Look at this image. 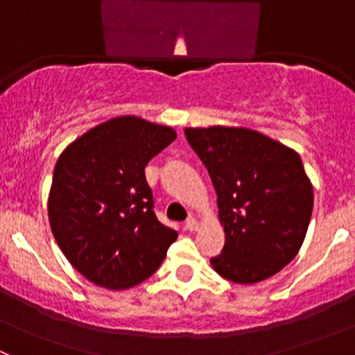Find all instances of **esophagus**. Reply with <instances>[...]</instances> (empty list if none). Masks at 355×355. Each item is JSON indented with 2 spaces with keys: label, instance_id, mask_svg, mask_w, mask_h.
I'll return each mask as SVG.
<instances>
[{
  "label": "esophagus",
  "instance_id": "esophagus-1",
  "mask_svg": "<svg viewBox=\"0 0 355 355\" xmlns=\"http://www.w3.org/2000/svg\"><path fill=\"white\" fill-rule=\"evenodd\" d=\"M198 228H199V223H198V220H196V218H189V220L185 221V230L196 232Z\"/></svg>",
  "mask_w": 355,
  "mask_h": 355
}]
</instances>
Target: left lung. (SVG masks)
I'll use <instances>...</instances> for the list:
<instances>
[{
    "instance_id": "1",
    "label": "left lung",
    "mask_w": 355,
    "mask_h": 355,
    "mask_svg": "<svg viewBox=\"0 0 355 355\" xmlns=\"http://www.w3.org/2000/svg\"><path fill=\"white\" fill-rule=\"evenodd\" d=\"M209 171L225 230L211 266L250 285L277 275L299 252L313 213V184L293 149L242 127L185 128Z\"/></svg>"
}]
</instances>
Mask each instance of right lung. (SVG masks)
I'll return each mask as SVG.
<instances>
[{"label": "right lung", "instance_id": "1", "mask_svg": "<svg viewBox=\"0 0 355 355\" xmlns=\"http://www.w3.org/2000/svg\"><path fill=\"white\" fill-rule=\"evenodd\" d=\"M177 139L171 127L116 116L75 139L56 161L48 216L71 266L110 290L141 284L178 234L155 214L144 168Z\"/></svg>", "mask_w": 355, "mask_h": 355}]
</instances>
